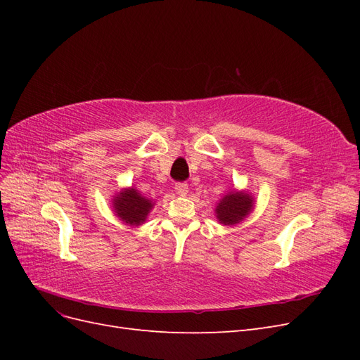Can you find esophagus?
Returning <instances> with one entry per match:
<instances>
[{
	"instance_id": "esophagus-1",
	"label": "esophagus",
	"mask_w": 360,
	"mask_h": 360,
	"mask_svg": "<svg viewBox=\"0 0 360 360\" xmlns=\"http://www.w3.org/2000/svg\"><path fill=\"white\" fill-rule=\"evenodd\" d=\"M174 189H176V193L180 195V197H186V195L189 193V186L186 183H177Z\"/></svg>"
}]
</instances>
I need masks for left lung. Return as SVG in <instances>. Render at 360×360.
I'll list each match as a JSON object with an SVG mask.
<instances>
[{"instance_id": "obj_1", "label": "left lung", "mask_w": 360, "mask_h": 360, "mask_svg": "<svg viewBox=\"0 0 360 360\" xmlns=\"http://www.w3.org/2000/svg\"><path fill=\"white\" fill-rule=\"evenodd\" d=\"M254 207L255 198L252 193L243 189H233L216 202L214 216L221 225L231 226L245 221L252 213Z\"/></svg>"}]
</instances>
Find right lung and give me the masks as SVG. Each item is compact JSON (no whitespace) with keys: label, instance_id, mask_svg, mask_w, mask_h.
I'll list each match as a JSON object with an SVG mask.
<instances>
[{"label":"right lung","instance_id":"obj_1","mask_svg":"<svg viewBox=\"0 0 360 360\" xmlns=\"http://www.w3.org/2000/svg\"><path fill=\"white\" fill-rule=\"evenodd\" d=\"M111 207L120 221L130 226H139L147 221V216L155 207V201L144 197L136 188L130 186L112 195Z\"/></svg>","mask_w":360,"mask_h":360}]
</instances>
